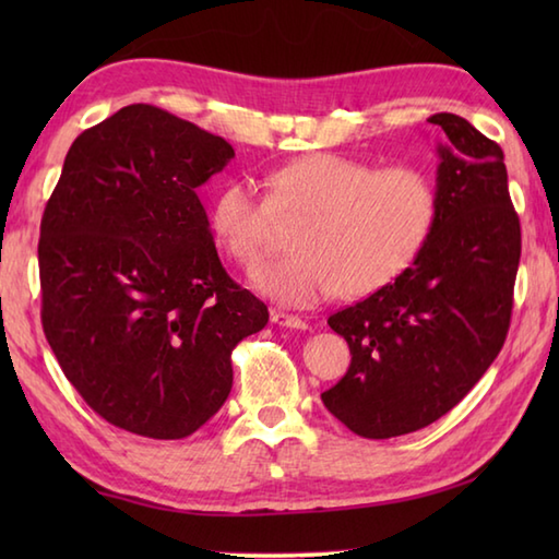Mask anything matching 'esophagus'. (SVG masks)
Listing matches in <instances>:
<instances>
[{"instance_id": "34e87169", "label": "esophagus", "mask_w": 559, "mask_h": 559, "mask_svg": "<svg viewBox=\"0 0 559 559\" xmlns=\"http://www.w3.org/2000/svg\"><path fill=\"white\" fill-rule=\"evenodd\" d=\"M271 322L276 326H288V329H307V322L300 317L288 314V312H278V310H271Z\"/></svg>"}]
</instances>
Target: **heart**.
Instances as JSON below:
<instances>
[{
  "instance_id": "1",
  "label": "heart",
  "mask_w": 559,
  "mask_h": 559,
  "mask_svg": "<svg viewBox=\"0 0 559 559\" xmlns=\"http://www.w3.org/2000/svg\"><path fill=\"white\" fill-rule=\"evenodd\" d=\"M439 216L437 185L418 165L372 163L310 153L269 177V197L235 180L209 211L218 247L240 266L259 264L278 221H298L293 252L252 273L266 298L312 307L334 298H365L403 276L430 242Z\"/></svg>"
}]
</instances>
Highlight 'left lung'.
Wrapping results in <instances>:
<instances>
[{"label": "left lung", "mask_w": 559, "mask_h": 559, "mask_svg": "<svg viewBox=\"0 0 559 559\" xmlns=\"http://www.w3.org/2000/svg\"><path fill=\"white\" fill-rule=\"evenodd\" d=\"M427 122L442 129L430 242L394 283L329 317L353 358L322 401L367 439L447 415L492 365L512 322L521 225L504 153L459 115Z\"/></svg>", "instance_id": "left-lung-1"}]
</instances>
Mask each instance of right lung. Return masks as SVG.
<instances>
[{"instance_id":"right-lung-1","label":"right lung","mask_w":559,"mask_h":559,"mask_svg":"<svg viewBox=\"0 0 559 559\" xmlns=\"http://www.w3.org/2000/svg\"><path fill=\"white\" fill-rule=\"evenodd\" d=\"M228 141L136 103L71 144L40 221L43 331L103 420L182 439L233 386V348L269 322L223 269L197 189Z\"/></svg>"}]
</instances>
